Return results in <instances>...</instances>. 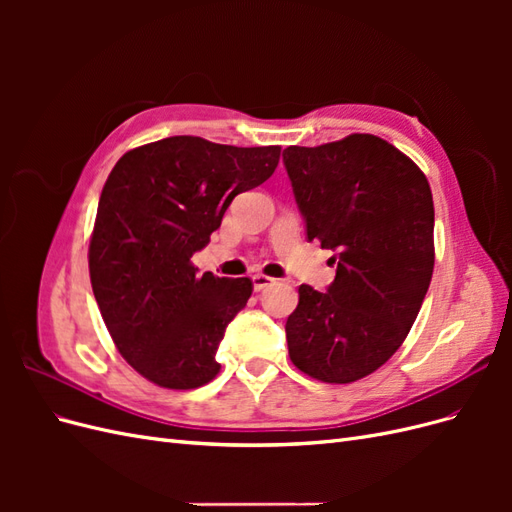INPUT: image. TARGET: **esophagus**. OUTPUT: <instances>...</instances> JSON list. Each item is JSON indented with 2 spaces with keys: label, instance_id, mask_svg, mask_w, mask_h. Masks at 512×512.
<instances>
[{
  "label": "esophagus",
  "instance_id": "34e87169",
  "mask_svg": "<svg viewBox=\"0 0 512 512\" xmlns=\"http://www.w3.org/2000/svg\"><path fill=\"white\" fill-rule=\"evenodd\" d=\"M273 282H275V280H273V277H269V275H262V273L252 275V284H254V290H256V292L269 288Z\"/></svg>",
  "mask_w": 512,
  "mask_h": 512
}]
</instances>
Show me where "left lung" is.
I'll use <instances>...</instances> for the list:
<instances>
[{
	"label": "left lung",
	"mask_w": 512,
	"mask_h": 512,
	"mask_svg": "<svg viewBox=\"0 0 512 512\" xmlns=\"http://www.w3.org/2000/svg\"><path fill=\"white\" fill-rule=\"evenodd\" d=\"M307 239L333 250L327 292L299 286L286 320L288 354L303 374L356 382L404 344L433 273V198L408 156L374 134L284 149Z\"/></svg>",
	"instance_id": "8db88e82"
}]
</instances>
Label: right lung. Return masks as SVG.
Instances as JSON below:
<instances>
[{"label": "right lung", "instance_id": "obj_1", "mask_svg": "<svg viewBox=\"0 0 512 512\" xmlns=\"http://www.w3.org/2000/svg\"><path fill=\"white\" fill-rule=\"evenodd\" d=\"M282 147L170 136L123 153L108 175L89 241V277L108 333L138 374L188 391L220 371L215 352L252 297L250 277L200 275L232 198L265 183Z\"/></svg>", "mask_w": 512, "mask_h": 512}]
</instances>
